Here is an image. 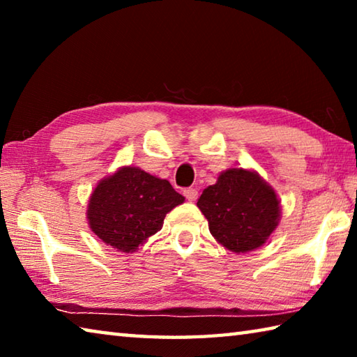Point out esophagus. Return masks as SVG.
<instances>
[{
    "mask_svg": "<svg viewBox=\"0 0 357 357\" xmlns=\"http://www.w3.org/2000/svg\"><path fill=\"white\" fill-rule=\"evenodd\" d=\"M184 195H185V198L189 202H195L197 197H198V190L197 189H190V187H189V189L184 190Z\"/></svg>",
    "mask_w": 357,
    "mask_h": 357,
    "instance_id": "obj_1",
    "label": "esophagus"
}]
</instances>
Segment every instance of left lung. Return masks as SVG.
Here are the masks:
<instances>
[{
	"instance_id": "1",
	"label": "left lung",
	"mask_w": 357,
	"mask_h": 357,
	"mask_svg": "<svg viewBox=\"0 0 357 357\" xmlns=\"http://www.w3.org/2000/svg\"><path fill=\"white\" fill-rule=\"evenodd\" d=\"M219 244L234 253L261 247L279 225L280 202L275 190L257 172L229 168L198 198Z\"/></svg>"
}]
</instances>
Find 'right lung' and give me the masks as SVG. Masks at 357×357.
Instances as JSON below:
<instances>
[{
    "label": "right lung",
    "instance_id": "right-lung-1",
    "mask_svg": "<svg viewBox=\"0 0 357 357\" xmlns=\"http://www.w3.org/2000/svg\"><path fill=\"white\" fill-rule=\"evenodd\" d=\"M184 197L167 179L138 167H121L96 185L88 203V223L96 236L118 252L132 253L164 225L167 213Z\"/></svg>",
    "mask_w": 357,
    "mask_h": 357
}]
</instances>
